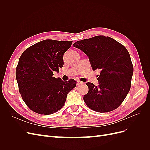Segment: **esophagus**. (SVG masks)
<instances>
[{
    "label": "esophagus",
    "instance_id": "obj_1",
    "mask_svg": "<svg viewBox=\"0 0 150 150\" xmlns=\"http://www.w3.org/2000/svg\"><path fill=\"white\" fill-rule=\"evenodd\" d=\"M84 84V83L83 82H81V81H77V85H82V84Z\"/></svg>",
    "mask_w": 150,
    "mask_h": 150
}]
</instances>
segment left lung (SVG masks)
Instances as JSON below:
<instances>
[{
	"label": "left lung",
	"instance_id": "1",
	"mask_svg": "<svg viewBox=\"0 0 150 150\" xmlns=\"http://www.w3.org/2000/svg\"><path fill=\"white\" fill-rule=\"evenodd\" d=\"M73 46L88 56L94 71H101L98 86L86 83L89 91L83 98L86 105L99 112L115 110L131 88L133 66L128 50L116 40L104 35L79 40Z\"/></svg>",
	"mask_w": 150,
	"mask_h": 150
}]
</instances>
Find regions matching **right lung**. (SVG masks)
I'll use <instances>...</instances> for the list:
<instances>
[{
  "instance_id": "add662e5",
  "label": "right lung",
  "mask_w": 150,
  "mask_h": 150,
  "mask_svg": "<svg viewBox=\"0 0 150 150\" xmlns=\"http://www.w3.org/2000/svg\"><path fill=\"white\" fill-rule=\"evenodd\" d=\"M72 41L46 39L28 47L21 56L16 76L19 93L30 110L51 115L64 106L67 93L76 87L73 79L53 77L64 65L63 55Z\"/></svg>"
}]
</instances>
